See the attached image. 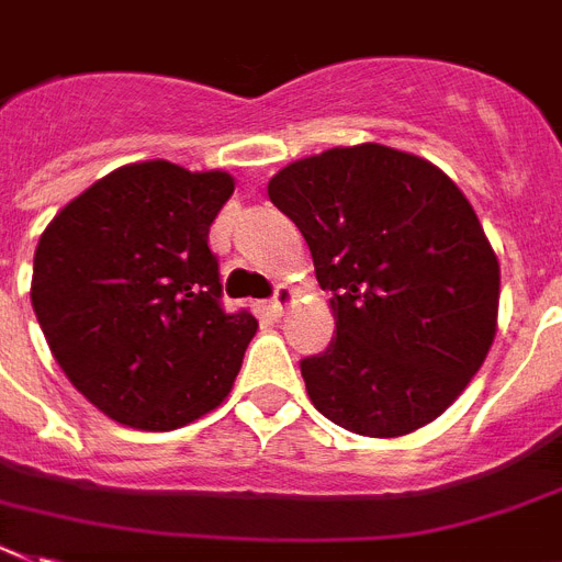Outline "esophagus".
<instances>
[{
    "mask_svg": "<svg viewBox=\"0 0 562 562\" xmlns=\"http://www.w3.org/2000/svg\"><path fill=\"white\" fill-rule=\"evenodd\" d=\"M291 303H294V289L282 282V285H277V294H273V300L268 303V311H271L273 317H282V311L289 308Z\"/></svg>",
    "mask_w": 562,
    "mask_h": 562,
    "instance_id": "34e87169",
    "label": "esophagus"
}]
</instances>
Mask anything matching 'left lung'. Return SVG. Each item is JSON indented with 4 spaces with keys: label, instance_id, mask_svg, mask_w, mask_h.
Masks as SVG:
<instances>
[{
    "label": "left lung",
    "instance_id": "8db88e82",
    "mask_svg": "<svg viewBox=\"0 0 562 562\" xmlns=\"http://www.w3.org/2000/svg\"><path fill=\"white\" fill-rule=\"evenodd\" d=\"M268 196L308 243L337 339L303 360L319 414L403 437L465 391L497 334L499 262L449 173L380 143L296 159Z\"/></svg>",
    "mask_w": 562,
    "mask_h": 562
}]
</instances>
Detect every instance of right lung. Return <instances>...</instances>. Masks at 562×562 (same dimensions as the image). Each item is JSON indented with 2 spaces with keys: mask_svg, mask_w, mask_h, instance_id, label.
Returning <instances> with one entry per match:
<instances>
[{
  "mask_svg": "<svg viewBox=\"0 0 562 562\" xmlns=\"http://www.w3.org/2000/svg\"><path fill=\"white\" fill-rule=\"evenodd\" d=\"M231 193L228 171L145 159L97 179L42 231V334L74 389L122 426L173 431L234 389L259 325L220 308L209 231Z\"/></svg>",
  "mask_w": 562,
  "mask_h": 562,
  "instance_id": "right-lung-1",
  "label": "right lung"
}]
</instances>
